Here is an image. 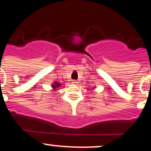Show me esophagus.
I'll use <instances>...</instances> for the list:
<instances>
[{
    "instance_id": "1",
    "label": "esophagus",
    "mask_w": 151,
    "mask_h": 151,
    "mask_svg": "<svg viewBox=\"0 0 151 151\" xmlns=\"http://www.w3.org/2000/svg\"><path fill=\"white\" fill-rule=\"evenodd\" d=\"M72 83L73 84H78V81H76V80H72Z\"/></svg>"
}]
</instances>
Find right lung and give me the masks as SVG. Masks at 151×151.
Returning <instances> with one entry per match:
<instances>
[{"label": "right lung", "mask_w": 151, "mask_h": 151, "mask_svg": "<svg viewBox=\"0 0 151 151\" xmlns=\"http://www.w3.org/2000/svg\"><path fill=\"white\" fill-rule=\"evenodd\" d=\"M62 84L61 83H59L58 81H55V82L53 83V84H52V90L51 91H55L56 90H58V89H59V87H61Z\"/></svg>", "instance_id": "add662e5"}]
</instances>
